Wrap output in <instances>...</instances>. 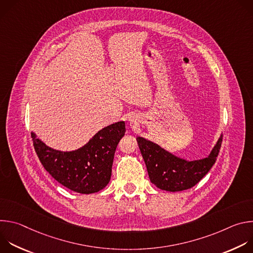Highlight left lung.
<instances>
[{
  "label": "left lung",
  "mask_w": 253,
  "mask_h": 253,
  "mask_svg": "<svg viewBox=\"0 0 253 253\" xmlns=\"http://www.w3.org/2000/svg\"><path fill=\"white\" fill-rule=\"evenodd\" d=\"M137 142L150 181L162 190L177 192L193 187L208 173L218 156L222 134L206 158L193 161L177 157L143 137H137Z\"/></svg>",
  "instance_id": "8db88e82"
}]
</instances>
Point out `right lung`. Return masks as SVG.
Here are the masks:
<instances>
[{"mask_svg":"<svg viewBox=\"0 0 253 253\" xmlns=\"http://www.w3.org/2000/svg\"><path fill=\"white\" fill-rule=\"evenodd\" d=\"M125 131L124 121L111 124L74 151L53 149L34 132L31 136L36 153L53 178L72 191L90 194L102 190L109 183L114 154Z\"/></svg>","mask_w":253,"mask_h":253,"instance_id":"right-lung-1","label":"right lung"}]
</instances>
